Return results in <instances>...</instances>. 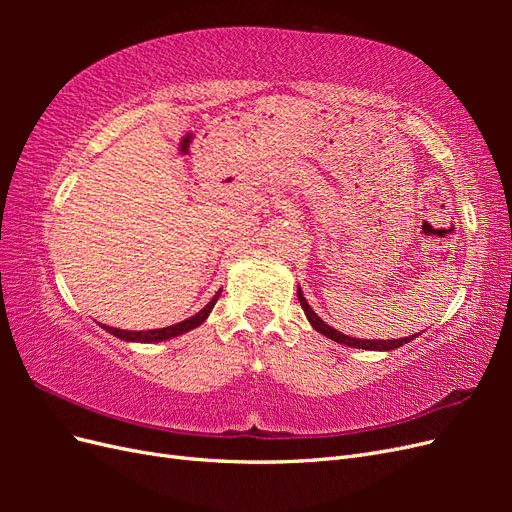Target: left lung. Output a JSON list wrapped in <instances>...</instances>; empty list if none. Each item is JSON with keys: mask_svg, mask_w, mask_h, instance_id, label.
I'll return each instance as SVG.
<instances>
[{"mask_svg": "<svg viewBox=\"0 0 512 512\" xmlns=\"http://www.w3.org/2000/svg\"><path fill=\"white\" fill-rule=\"evenodd\" d=\"M297 297H299V303H301V307H303V312H305L309 324H312V327H314L320 335L333 339V342H337V344H344V346H350V348H361V350H382V352H384V350H395V348H399V346L408 344L410 339L418 337V333H416V335L401 337V339H356V337L344 335V333H339L337 329L329 327V324L324 322V320L314 312L312 307H309L307 299L303 297L301 286L297 288Z\"/></svg>", "mask_w": 512, "mask_h": 512, "instance_id": "8db88e82", "label": "left lung"}]
</instances>
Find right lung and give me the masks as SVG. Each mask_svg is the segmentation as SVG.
I'll return each mask as SVG.
<instances>
[{
	"label": "right lung",
	"mask_w": 512,
	"mask_h": 512,
	"mask_svg": "<svg viewBox=\"0 0 512 512\" xmlns=\"http://www.w3.org/2000/svg\"><path fill=\"white\" fill-rule=\"evenodd\" d=\"M220 294H222V290L215 292L213 299H211L203 309H200L198 314H194V316H190V318H185V320H181V322H177V324H170V327H164V329H151V331H121V329H115V327H106V324H102V329L108 331L111 335H115V337H119V339H123V342H138V344L166 342V339H173V337H177V335H183V333H188V331L200 327V324H203V322L207 320V316L211 314L213 305L218 303Z\"/></svg>",
	"instance_id": "obj_1"
}]
</instances>
